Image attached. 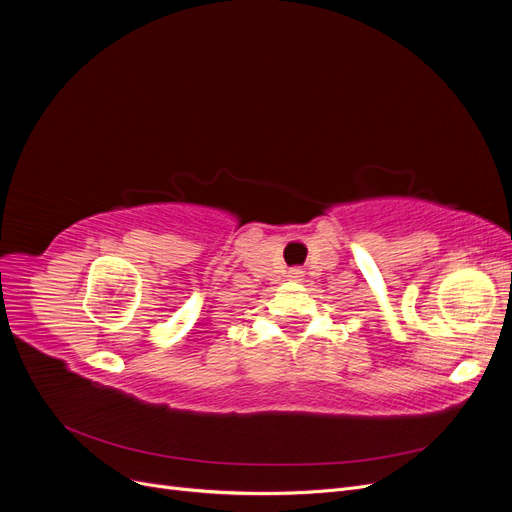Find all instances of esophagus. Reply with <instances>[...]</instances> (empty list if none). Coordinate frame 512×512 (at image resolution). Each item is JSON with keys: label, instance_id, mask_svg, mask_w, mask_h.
Segmentation results:
<instances>
[{"label": "esophagus", "instance_id": "obj_1", "mask_svg": "<svg viewBox=\"0 0 512 512\" xmlns=\"http://www.w3.org/2000/svg\"><path fill=\"white\" fill-rule=\"evenodd\" d=\"M288 277H290L292 282H301V277H303V269H299V267L290 269V271H288Z\"/></svg>", "mask_w": 512, "mask_h": 512}]
</instances>
